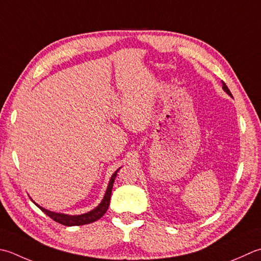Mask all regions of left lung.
Segmentation results:
<instances>
[{
  "label": "left lung",
  "mask_w": 261,
  "mask_h": 261,
  "mask_svg": "<svg viewBox=\"0 0 261 261\" xmlns=\"http://www.w3.org/2000/svg\"><path fill=\"white\" fill-rule=\"evenodd\" d=\"M222 83H223V89L224 90H225L226 91V93L229 95V96H231L232 97V94H231V91H229V89L227 88V86L225 85V83H224V81H222Z\"/></svg>",
  "instance_id": "1"
}]
</instances>
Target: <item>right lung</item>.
I'll list each match as a JSON object with an SVG mask.
<instances>
[{
    "label": "right lung",
    "mask_w": 261,
    "mask_h": 261,
    "mask_svg": "<svg viewBox=\"0 0 261 261\" xmlns=\"http://www.w3.org/2000/svg\"><path fill=\"white\" fill-rule=\"evenodd\" d=\"M119 170H117L114 174L112 175L111 180L109 182V187H107V190L105 192V196L103 198V200H101V202L95 209H93V211H90L86 214H81V215H66V214L49 212V211H47V209L38 206L36 202H34V203L40 209V211L44 212L46 215L52 218L53 221L62 224V225H65V226H79V225H86V224H90L93 222H96V221H98L101 216H104V214L106 213L107 209H109L112 189H113V183H114V180H115Z\"/></svg>",
    "instance_id": "right-lung-1"
}]
</instances>
